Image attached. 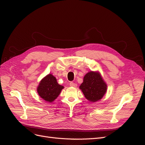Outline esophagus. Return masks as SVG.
I'll list each match as a JSON object with an SVG mask.
<instances>
[{"mask_svg": "<svg viewBox=\"0 0 145 145\" xmlns=\"http://www.w3.org/2000/svg\"><path fill=\"white\" fill-rule=\"evenodd\" d=\"M69 86H72V87H76L77 86V84H76V83H73V82H70Z\"/></svg>", "mask_w": 145, "mask_h": 145, "instance_id": "esophagus-1", "label": "esophagus"}]
</instances>
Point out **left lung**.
<instances>
[{"mask_svg": "<svg viewBox=\"0 0 145 145\" xmlns=\"http://www.w3.org/2000/svg\"><path fill=\"white\" fill-rule=\"evenodd\" d=\"M107 87V84L99 71H91L85 74L79 88L88 100L96 102L106 94Z\"/></svg>", "mask_w": 145, "mask_h": 145, "instance_id": "left-lung-1", "label": "left lung"}]
</instances>
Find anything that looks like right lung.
Wrapping results in <instances>:
<instances>
[{
    "mask_svg": "<svg viewBox=\"0 0 145 145\" xmlns=\"http://www.w3.org/2000/svg\"><path fill=\"white\" fill-rule=\"evenodd\" d=\"M63 88V86L57 83L56 78L49 74L40 80L37 88V91L42 99L46 102L51 103L57 99Z\"/></svg>",
    "mask_w": 145,
    "mask_h": 145,
    "instance_id": "1",
    "label": "right lung"
}]
</instances>
